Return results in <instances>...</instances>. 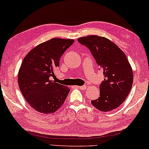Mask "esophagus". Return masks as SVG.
Returning a JSON list of instances; mask_svg holds the SVG:
<instances>
[{"label":"esophagus","mask_w":149,"mask_h":149,"mask_svg":"<svg viewBox=\"0 0 149 149\" xmlns=\"http://www.w3.org/2000/svg\"><path fill=\"white\" fill-rule=\"evenodd\" d=\"M75 87L77 88H80V90H84L85 89H86V86H76Z\"/></svg>","instance_id":"esophagus-1"}]
</instances>
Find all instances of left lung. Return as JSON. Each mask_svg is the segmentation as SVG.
Here are the masks:
<instances>
[{
	"label": "left lung",
	"instance_id": "1",
	"mask_svg": "<svg viewBox=\"0 0 149 149\" xmlns=\"http://www.w3.org/2000/svg\"><path fill=\"white\" fill-rule=\"evenodd\" d=\"M78 41L90 49L98 66L103 70L105 78L100 85V97L91 101L92 105L103 112L118 107L130 93L134 79L126 55L105 37L90 35L78 38Z\"/></svg>",
	"mask_w": 149,
	"mask_h": 149
}]
</instances>
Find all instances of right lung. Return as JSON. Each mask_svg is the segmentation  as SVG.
Returning a JSON list of instances; mask_svg holds the SVG:
<instances>
[{"label": "right lung", "mask_w": 149, "mask_h": 149, "mask_svg": "<svg viewBox=\"0 0 149 149\" xmlns=\"http://www.w3.org/2000/svg\"><path fill=\"white\" fill-rule=\"evenodd\" d=\"M72 39L52 38L40 44L23 59L18 73L19 89L30 106L39 113H54L64 103L70 89L50 80L59 60L74 43Z\"/></svg>", "instance_id": "add662e5"}]
</instances>
